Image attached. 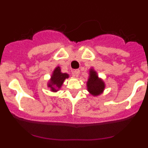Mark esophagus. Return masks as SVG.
Instances as JSON below:
<instances>
[{
	"instance_id": "obj_1",
	"label": "esophagus",
	"mask_w": 148,
	"mask_h": 148,
	"mask_svg": "<svg viewBox=\"0 0 148 148\" xmlns=\"http://www.w3.org/2000/svg\"><path fill=\"white\" fill-rule=\"evenodd\" d=\"M73 75H74V76L78 77V75H79V74H80V70H75L74 71H73Z\"/></svg>"
}]
</instances>
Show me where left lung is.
I'll return each mask as SVG.
<instances>
[{"mask_svg": "<svg viewBox=\"0 0 148 148\" xmlns=\"http://www.w3.org/2000/svg\"><path fill=\"white\" fill-rule=\"evenodd\" d=\"M104 88V84L101 80L98 78L96 73L93 70H90V78L87 82L88 91L94 95H99Z\"/></svg>", "mask_w": 148, "mask_h": 148, "instance_id": "left-lung-1", "label": "left lung"}]
</instances>
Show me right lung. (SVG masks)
<instances>
[{"mask_svg":"<svg viewBox=\"0 0 148 148\" xmlns=\"http://www.w3.org/2000/svg\"><path fill=\"white\" fill-rule=\"evenodd\" d=\"M69 75L66 73H61V69L59 66L56 68V70L53 72L50 80V84H49V87H51L53 91H56V88H60L62 85L63 82L65 80V78H68Z\"/></svg>","mask_w":148,"mask_h":148,"instance_id":"obj_1","label":"right lung"}]
</instances>
